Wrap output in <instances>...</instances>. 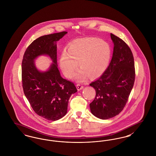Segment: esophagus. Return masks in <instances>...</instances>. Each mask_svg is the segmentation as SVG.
<instances>
[{"label":"esophagus","mask_w":156,"mask_h":156,"mask_svg":"<svg viewBox=\"0 0 156 156\" xmlns=\"http://www.w3.org/2000/svg\"><path fill=\"white\" fill-rule=\"evenodd\" d=\"M76 87H77V89L78 90H81L83 88V86L82 85V84H81V83L76 84Z\"/></svg>","instance_id":"1"}]
</instances>
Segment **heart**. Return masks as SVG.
<instances>
[{"instance_id":"b5f03b06","label":"heart","mask_w":156,"mask_h":156,"mask_svg":"<svg viewBox=\"0 0 156 156\" xmlns=\"http://www.w3.org/2000/svg\"><path fill=\"white\" fill-rule=\"evenodd\" d=\"M111 54L109 44L98 38L88 37L73 41L60 59V66L64 75L74 74L79 62L81 68L75 74L79 81L85 79L86 74L95 77L101 74L108 65Z\"/></svg>"}]
</instances>
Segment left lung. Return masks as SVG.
Masks as SVG:
<instances>
[{
	"label": "left lung",
	"instance_id": "8db88e82",
	"mask_svg": "<svg viewBox=\"0 0 156 156\" xmlns=\"http://www.w3.org/2000/svg\"><path fill=\"white\" fill-rule=\"evenodd\" d=\"M114 43L111 61L104 74L89 85L96 90L89 104L90 111L97 118H112L125 108L135 80L133 55L126 43L111 33Z\"/></svg>",
	"mask_w": 156,
	"mask_h": 156
}]
</instances>
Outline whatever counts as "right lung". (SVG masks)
<instances>
[{"mask_svg":"<svg viewBox=\"0 0 156 156\" xmlns=\"http://www.w3.org/2000/svg\"><path fill=\"white\" fill-rule=\"evenodd\" d=\"M67 31L45 35L34 40L24 54L22 80L24 95L33 111L44 119L55 121L67 112L69 98L77 89L73 82L61 77L57 67L56 41ZM41 54L48 55L53 64L47 72H38L34 59Z\"/></svg>","mask_w":156,"mask_h":156,"instance_id":"add662e5","label":"right lung"}]
</instances>
